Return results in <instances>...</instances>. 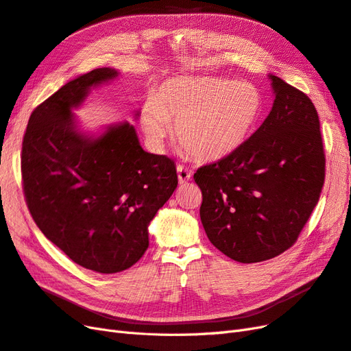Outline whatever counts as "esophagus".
I'll list each match as a JSON object with an SVG mask.
<instances>
[{"mask_svg": "<svg viewBox=\"0 0 351 351\" xmlns=\"http://www.w3.org/2000/svg\"><path fill=\"white\" fill-rule=\"evenodd\" d=\"M176 170H178L179 184H185V182L189 181V179H191V170H189L188 167H185V166H182V165H179V166L176 167Z\"/></svg>", "mask_w": 351, "mask_h": 351, "instance_id": "34e87169", "label": "esophagus"}]
</instances>
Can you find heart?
<instances>
[{
	"label": "heart",
	"instance_id": "1",
	"mask_svg": "<svg viewBox=\"0 0 351 351\" xmlns=\"http://www.w3.org/2000/svg\"><path fill=\"white\" fill-rule=\"evenodd\" d=\"M263 113V95L250 82L212 76H173L157 85L141 110L145 134L160 143L175 123L178 141L202 162L241 147Z\"/></svg>",
	"mask_w": 351,
	"mask_h": 351
}]
</instances>
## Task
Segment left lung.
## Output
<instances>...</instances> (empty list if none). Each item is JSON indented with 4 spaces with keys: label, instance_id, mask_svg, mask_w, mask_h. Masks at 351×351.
Wrapping results in <instances>:
<instances>
[{
    "label": "left lung",
    "instance_id": "left-lung-1",
    "mask_svg": "<svg viewBox=\"0 0 351 351\" xmlns=\"http://www.w3.org/2000/svg\"><path fill=\"white\" fill-rule=\"evenodd\" d=\"M275 101L257 131L219 162L194 173L199 217L217 250L258 263L293 247L325 182L316 108L304 93L270 75Z\"/></svg>",
    "mask_w": 351,
    "mask_h": 351
}]
</instances>
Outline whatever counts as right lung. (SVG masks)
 <instances>
[{
  "label": "right lung",
  "instance_id": "add662e5",
  "mask_svg": "<svg viewBox=\"0 0 351 351\" xmlns=\"http://www.w3.org/2000/svg\"><path fill=\"white\" fill-rule=\"evenodd\" d=\"M94 69L67 82L29 117L22 144L26 204L41 232L75 263L122 272L148 248V223L178 186L176 165L139 145L129 123L98 138L77 132L72 108L114 79Z\"/></svg>",
  "mask_w": 351,
  "mask_h": 351
}]
</instances>
